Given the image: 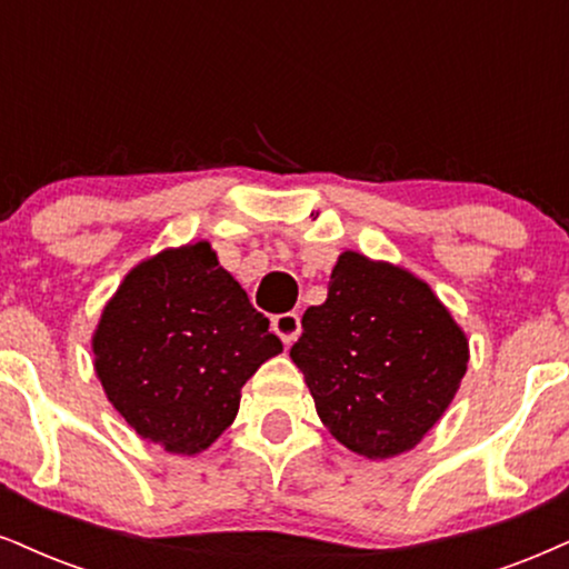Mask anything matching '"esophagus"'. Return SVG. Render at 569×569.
Segmentation results:
<instances>
[{"instance_id":"1","label":"esophagus","mask_w":569,"mask_h":569,"mask_svg":"<svg viewBox=\"0 0 569 569\" xmlns=\"http://www.w3.org/2000/svg\"><path fill=\"white\" fill-rule=\"evenodd\" d=\"M271 329L282 338L284 346H292L300 335V317L298 313H279V317L271 319Z\"/></svg>"}]
</instances>
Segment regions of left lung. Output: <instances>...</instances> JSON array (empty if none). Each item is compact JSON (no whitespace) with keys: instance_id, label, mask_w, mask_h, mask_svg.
Returning <instances> with one entry per match:
<instances>
[{"instance_id":"left-lung-1","label":"left lung","mask_w":569,"mask_h":569,"mask_svg":"<svg viewBox=\"0 0 569 569\" xmlns=\"http://www.w3.org/2000/svg\"><path fill=\"white\" fill-rule=\"evenodd\" d=\"M290 359L348 451L392 459L422 443L467 375L469 340L403 266L340 252L327 300L303 313Z\"/></svg>"}]
</instances>
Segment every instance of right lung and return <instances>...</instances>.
Returning <instances> with one entry per match:
<instances>
[{"label": "right lung", "instance_id": "right-lung-1", "mask_svg": "<svg viewBox=\"0 0 569 569\" xmlns=\"http://www.w3.org/2000/svg\"><path fill=\"white\" fill-rule=\"evenodd\" d=\"M91 353L104 396L139 438L194 456L234 422L242 385L282 353V340L200 240L126 273L102 308Z\"/></svg>", "mask_w": 569, "mask_h": 569}]
</instances>
